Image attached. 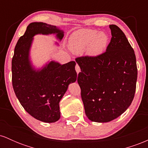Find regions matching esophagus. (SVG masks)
I'll list each match as a JSON object with an SVG mask.
<instances>
[{
	"instance_id": "34e87169",
	"label": "esophagus",
	"mask_w": 148,
	"mask_h": 148,
	"mask_svg": "<svg viewBox=\"0 0 148 148\" xmlns=\"http://www.w3.org/2000/svg\"><path fill=\"white\" fill-rule=\"evenodd\" d=\"M75 69H76V72H77V74H79V73L81 72V69H80V67L79 65L78 64H76L75 66Z\"/></svg>"
}]
</instances>
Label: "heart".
Instances as JSON below:
<instances>
[{"label":"heart","instance_id":"heart-1","mask_svg":"<svg viewBox=\"0 0 148 148\" xmlns=\"http://www.w3.org/2000/svg\"><path fill=\"white\" fill-rule=\"evenodd\" d=\"M108 43V36L102 32L83 28L74 32L69 39V48L76 53L83 52L88 47L91 55L101 53Z\"/></svg>","mask_w":148,"mask_h":148}]
</instances>
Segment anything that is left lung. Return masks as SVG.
Returning <instances> with one entry per match:
<instances>
[{"mask_svg":"<svg viewBox=\"0 0 148 148\" xmlns=\"http://www.w3.org/2000/svg\"><path fill=\"white\" fill-rule=\"evenodd\" d=\"M112 37L106 51L75 59L81 68L77 81L89 120L107 123L122 115L133 101L136 87V60L125 33L110 25Z\"/></svg>","mask_w":148,"mask_h":148,"instance_id":"1","label":"left lung"}]
</instances>
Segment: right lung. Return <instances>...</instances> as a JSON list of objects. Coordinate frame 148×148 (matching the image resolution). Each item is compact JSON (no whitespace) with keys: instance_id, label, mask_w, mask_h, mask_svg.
I'll return each instance as SVG.
<instances>
[{"instance_id":"add662e5","label":"right lung","mask_w":148,"mask_h":148,"mask_svg":"<svg viewBox=\"0 0 148 148\" xmlns=\"http://www.w3.org/2000/svg\"><path fill=\"white\" fill-rule=\"evenodd\" d=\"M56 33L59 40L63 31L55 25L42 22L29 24L18 39L12 60V81L15 95L23 108L37 120L54 123L60 118L59 102L69 84L76 80L75 61L60 64L51 61L40 71L30 65L29 50L36 34Z\"/></svg>"}]
</instances>
